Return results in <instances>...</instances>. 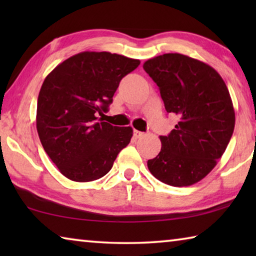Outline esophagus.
<instances>
[{
	"mask_svg": "<svg viewBox=\"0 0 256 256\" xmlns=\"http://www.w3.org/2000/svg\"><path fill=\"white\" fill-rule=\"evenodd\" d=\"M133 136H136V138H142V136H144V133L138 131V130H134V131H133Z\"/></svg>",
	"mask_w": 256,
	"mask_h": 256,
	"instance_id": "34e87169",
	"label": "esophagus"
}]
</instances>
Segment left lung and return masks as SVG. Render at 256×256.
<instances>
[{
  "mask_svg": "<svg viewBox=\"0 0 256 256\" xmlns=\"http://www.w3.org/2000/svg\"><path fill=\"white\" fill-rule=\"evenodd\" d=\"M160 90L167 112L180 122L162 150L148 160L156 178L172 186H190L209 174L222 158L235 128L228 88L214 68L178 53L150 58L144 64Z\"/></svg>",
  "mask_w": 256,
  "mask_h": 256,
  "instance_id": "obj_1",
  "label": "left lung"
}]
</instances>
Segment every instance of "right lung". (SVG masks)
<instances>
[{
  "label": "right lung",
  "instance_id": "right-lung-1",
  "mask_svg": "<svg viewBox=\"0 0 256 256\" xmlns=\"http://www.w3.org/2000/svg\"><path fill=\"white\" fill-rule=\"evenodd\" d=\"M140 60L110 52H82L58 64L42 82L36 125L42 148L68 180L92 182L112 170L131 141V126L97 120L123 78Z\"/></svg>",
  "mask_w": 256,
  "mask_h": 256
}]
</instances>
